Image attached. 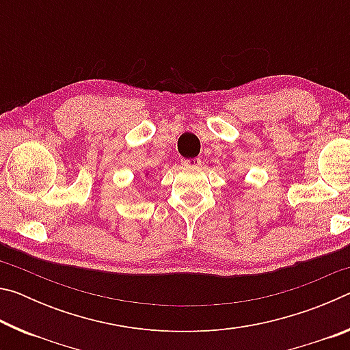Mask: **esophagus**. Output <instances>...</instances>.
Here are the masks:
<instances>
[{
  "label": "esophagus",
  "mask_w": 350,
  "mask_h": 350,
  "mask_svg": "<svg viewBox=\"0 0 350 350\" xmlns=\"http://www.w3.org/2000/svg\"><path fill=\"white\" fill-rule=\"evenodd\" d=\"M200 163H202L200 159H183L182 167H199Z\"/></svg>",
  "instance_id": "34e87169"
}]
</instances>
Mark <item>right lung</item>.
Returning a JSON list of instances; mask_svg holds the SVG:
<instances>
[{
	"mask_svg": "<svg viewBox=\"0 0 350 350\" xmlns=\"http://www.w3.org/2000/svg\"><path fill=\"white\" fill-rule=\"evenodd\" d=\"M148 176H150V173H145V177H148Z\"/></svg>",
	"mask_w": 350,
	"mask_h": 350,
	"instance_id": "obj_1",
	"label": "right lung"
}]
</instances>
